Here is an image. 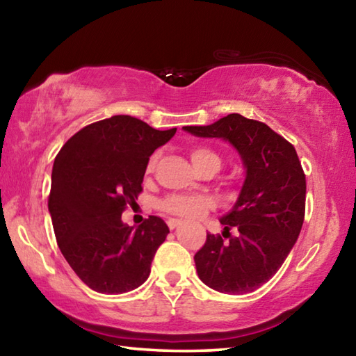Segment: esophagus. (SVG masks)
<instances>
[{"mask_svg":"<svg viewBox=\"0 0 356 356\" xmlns=\"http://www.w3.org/2000/svg\"><path fill=\"white\" fill-rule=\"evenodd\" d=\"M180 225H182V221H180V220H174V218L168 220V226H170V229H176Z\"/></svg>","mask_w":356,"mask_h":356,"instance_id":"1","label":"esophagus"}]
</instances>
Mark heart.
<instances>
[{
  "label": "heart",
  "instance_id": "b5f03b06",
  "mask_svg": "<svg viewBox=\"0 0 356 356\" xmlns=\"http://www.w3.org/2000/svg\"><path fill=\"white\" fill-rule=\"evenodd\" d=\"M190 159L196 170L209 163L221 165L220 156L206 147L191 149ZM156 161H159V154H154L147 163V172L154 171ZM160 206L168 213L180 216V218H197L213 207V200L207 195H171L165 197Z\"/></svg>",
  "mask_w": 356,
  "mask_h": 356
}]
</instances>
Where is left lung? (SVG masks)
Returning a JSON list of instances; mask_svg holds the SVG:
<instances>
[{
  "label": "left lung",
  "mask_w": 356,
  "mask_h": 356,
  "mask_svg": "<svg viewBox=\"0 0 356 356\" xmlns=\"http://www.w3.org/2000/svg\"><path fill=\"white\" fill-rule=\"evenodd\" d=\"M184 130L227 141L242 160V188L232 209L220 218L226 232L236 227L238 234L227 243L207 234L195 264L200 280L213 291L250 293L278 272L303 226L306 180L298 155L268 125L237 113Z\"/></svg>",
  "instance_id": "left-lung-1"
}]
</instances>
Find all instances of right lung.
Here are the masks:
<instances>
[{
	"label": "right lung",
	"mask_w": 356,
	"mask_h": 356,
	"mask_svg": "<svg viewBox=\"0 0 356 356\" xmlns=\"http://www.w3.org/2000/svg\"><path fill=\"white\" fill-rule=\"evenodd\" d=\"M176 130L119 114L81 129L56 155L48 212L63 256L92 291L125 293L149 278L170 227L159 216L134 227L120 215L143 190L149 156Z\"/></svg>",
	"instance_id": "obj_1"
}]
</instances>
